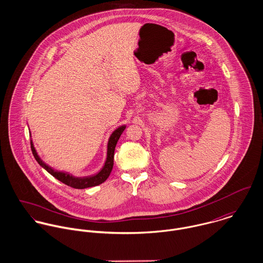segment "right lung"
<instances>
[{"instance_id":"obj_1","label":"right lung","mask_w":263,"mask_h":263,"mask_svg":"<svg viewBox=\"0 0 263 263\" xmlns=\"http://www.w3.org/2000/svg\"><path fill=\"white\" fill-rule=\"evenodd\" d=\"M125 129V125H122L118 128H116L112 133V135L109 138L108 141V146H107V158H106V162L104 167L102 168V170L94 175V176H90V177H83V178H78L74 177L72 175H70L69 173H65V172H59L53 170L51 167H49L48 165H46L44 162H42V160L38 157L37 153L33 147V144L31 142V151L32 154L35 158V160L37 161L38 164L43 167L49 174H51L54 178H57L58 180H60L61 182L67 184L68 186L71 187L77 188V189H84V188L92 187V186H96L99 185L101 183H103L108 176L110 175L113 168V159H114V150H115V146L121 136V134L123 133V130Z\"/></svg>"}]
</instances>
